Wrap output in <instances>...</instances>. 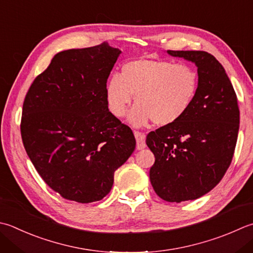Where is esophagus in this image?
Listing matches in <instances>:
<instances>
[{
  "label": "esophagus",
  "mask_w": 253,
  "mask_h": 253,
  "mask_svg": "<svg viewBox=\"0 0 253 253\" xmlns=\"http://www.w3.org/2000/svg\"><path fill=\"white\" fill-rule=\"evenodd\" d=\"M133 135L136 137V141H137V149L141 150L146 147V136L143 135V132L135 130L133 131Z\"/></svg>",
  "instance_id": "34e87169"
}]
</instances>
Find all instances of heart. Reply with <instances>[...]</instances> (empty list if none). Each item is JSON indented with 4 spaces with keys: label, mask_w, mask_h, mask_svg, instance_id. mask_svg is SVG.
I'll return each instance as SVG.
<instances>
[{
    "label": "heart",
    "mask_w": 253,
    "mask_h": 253,
    "mask_svg": "<svg viewBox=\"0 0 253 253\" xmlns=\"http://www.w3.org/2000/svg\"><path fill=\"white\" fill-rule=\"evenodd\" d=\"M199 88V74L186 63L136 59L124 63L120 76L106 83L108 110L116 117L125 115L132 102L138 103L129 115L135 126L149 121L160 126L175 123L189 111Z\"/></svg>",
    "instance_id": "heart-1"
}]
</instances>
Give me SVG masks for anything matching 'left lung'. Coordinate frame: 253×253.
Returning a JSON list of instances; mask_svg holds the SVG:
<instances>
[{"mask_svg":"<svg viewBox=\"0 0 253 253\" xmlns=\"http://www.w3.org/2000/svg\"><path fill=\"white\" fill-rule=\"evenodd\" d=\"M194 62L199 88L179 121L147 136L155 155L149 175L157 195L167 202L196 200L218 184L231 163L238 138L240 112L224 67L201 50H168Z\"/></svg>","mask_w":253,"mask_h":253,"instance_id":"obj_1","label":"left lung"}]
</instances>
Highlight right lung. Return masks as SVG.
I'll use <instances>...</instances> for the list:
<instances>
[{"label":"right lung","mask_w":253,"mask_h":253,"mask_svg":"<svg viewBox=\"0 0 253 253\" xmlns=\"http://www.w3.org/2000/svg\"><path fill=\"white\" fill-rule=\"evenodd\" d=\"M120 53L106 42L59 52L25 96V150L46 184L66 200H102L114 172L135 150L132 130L106 103L107 79Z\"/></svg>","instance_id":"1"}]
</instances>
